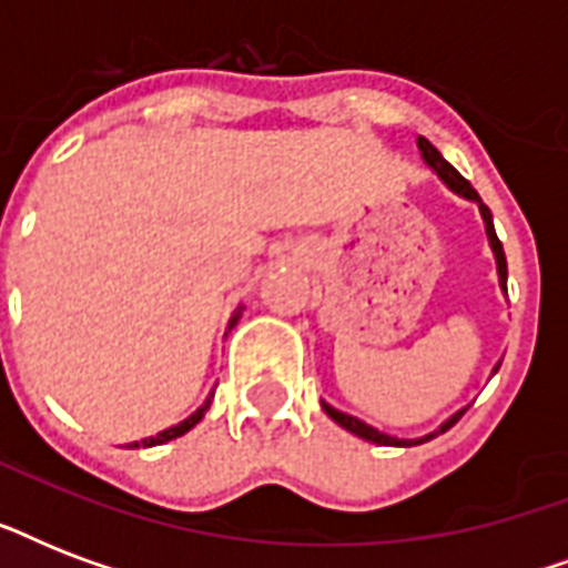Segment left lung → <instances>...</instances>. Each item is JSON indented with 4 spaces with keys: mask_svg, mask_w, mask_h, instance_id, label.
<instances>
[{
    "mask_svg": "<svg viewBox=\"0 0 568 568\" xmlns=\"http://www.w3.org/2000/svg\"><path fill=\"white\" fill-rule=\"evenodd\" d=\"M418 150H422L424 162L430 164L433 171L439 173L448 189H454V191H457V194H463V196H466V200H475V203L480 205V214H484V223H486V235H489V244H493L495 262H498V280H501V288H504V292H507V256H504L501 241H498V235H495L493 212H489V205H486L484 200L477 196V191L471 189V182L459 176L457 168H450V164L445 162V159H442L439 150H436V146H433L430 141H427V138H418ZM495 372H498V368H495ZM321 406H324V413H327L329 418H333V422L342 424L345 430H351V433H354V436H359V439L374 442V445H400V448H404V445H422V442H427V439H433V436H439V433L450 430V427H454V424H457L459 418H463V413H466V409H459L457 415H450L448 422L442 424L439 430L430 433V436H424V439H395V436H386V433L374 430V427H368V424L359 422V418H354V415L338 413V409H333V406H329V404H321Z\"/></svg>",
    "mask_w": 568,
    "mask_h": 568,
    "instance_id": "left-lung-1",
    "label": "left lung"
}]
</instances>
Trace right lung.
Returning a JSON list of instances; mask_svg holds the SVG:
<instances>
[{
    "mask_svg": "<svg viewBox=\"0 0 568 568\" xmlns=\"http://www.w3.org/2000/svg\"><path fill=\"white\" fill-rule=\"evenodd\" d=\"M235 321H239V315H235V318H232V324H235ZM232 324H230V327H232ZM209 404H212V400H205V404L200 406V409H196V413L191 415V418H185V422L176 424V427H168V430L155 433V436H150V439L132 442V445H129V448H153V445H164V442L176 439V436H185V433H189L191 427H194V424L200 422V418H203L205 409H209Z\"/></svg>",
    "mask_w": 568,
    "mask_h": 568,
    "instance_id": "obj_1",
    "label": "right lung"
}]
</instances>
